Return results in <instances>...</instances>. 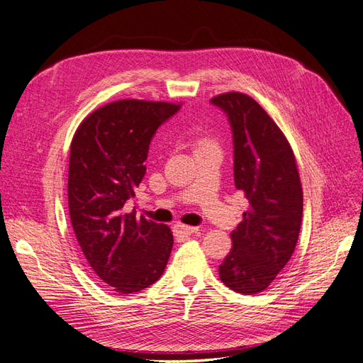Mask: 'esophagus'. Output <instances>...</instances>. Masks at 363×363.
Here are the masks:
<instances>
[{"label": "esophagus", "mask_w": 363, "mask_h": 363, "mask_svg": "<svg viewBox=\"0 0 363 363\" xmlns=\"http://www.w3.org/2000/svg\"><path fill=\"white\" fill-rule=\"evenodd\" d=\"M195 232H199V227L184 225L182 223H177L174 225V235L175 236H189V235H194Z\"/></svg>", "instance_id": "1"}]
</instances>
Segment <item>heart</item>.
Instances as JSON below:
<instances>
[{"mask_svg": "<svg viewBox=\"0 0 363 363\" xmlns=\"http://www.w3.org/2000/svg\"><path fill=\"white\" fill-rule=\"evenodd\" d=\"M206 144H215V142L211 138H201L199 140V145H206Z\"/></svg>", "mask_w": 363, "mask_h": 363, "instance_id": "b5f03b06", "label": "heart"}]
</instances>
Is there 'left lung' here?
<instances>
[{
  "label": "left lung",
  "mask_w": 363,
  "mask_h": 363,
  "mask_svg": "<svg viewBox=\"0 0 363 363\" xmlns=\"http://www.w3.org/2000/svg\"><path fill=\"white\" fill-rule=\"evenodd\" d=\"M228 115L235 144V186L248 200L244 219L230 233L233 248L219 265L232 291H265L289 262L298 240L303 188L288 138L247 94L211 100Z\"/></svg>",
  "instance_id": "left-lung-1"
}]
</instances>
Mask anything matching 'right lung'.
<instances>
[{
  "instance_id": "obj_1",
  "label": "right lung",
  "mask_w": 363,
  "mask_h": 363,
  "mask_svg": "<svg viewBox=\"0 0 363 363\" xmlns=\"http://www.w3.org/2000/svg\"><path fill=\"white\" fill-rule=\"evenodd\" d=\"M180 106L112 101L87 115L71 142L68 206L77 242L96 276L118 294L151 286L171 255V228L124 207L145 175L152 135Z\"/></svg>"
}]
</instances>
